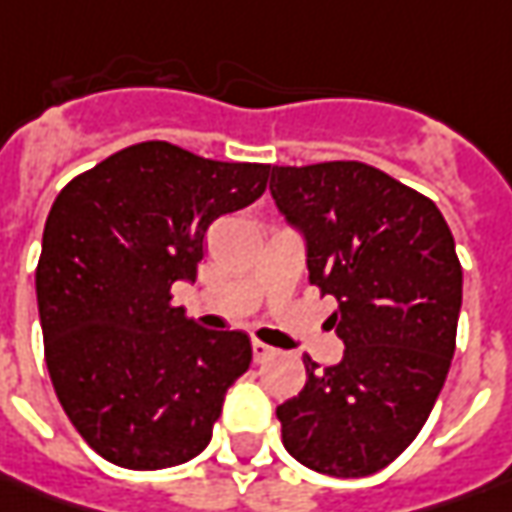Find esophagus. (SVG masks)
<instances>
[{"mask_svg":"<svg viewBox=\"0 0 512 512\" xmlns=\"http://www.w3.org/2000/svg\"><path fill=\"white\" fill-rule=\"evenodd\" d=\"M277 351H274L272 345H266V343H252V357H255V362H266L269 357H274Z\"/></svg>","mask_w":512,"mask_h":512,"instance_id":"obj_1","label":"esophagus"}]
</instances>
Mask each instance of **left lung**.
Instances as JSON below:
<instances>
[{
    "label": "left lung",
    "instance_id": "8db88e82",
    "mask_svg": "<svg viewBox=\"0 0 512 512\" xmlns=\"http://www.w3.org/2000/svg\"><path fill=\"white\" fill-rule=\"evenodd\" d=\"M277 212L306 240L309 283L331 294L345 343L277 405L283 445L317 473L357 479L422 431L448 377L462 266L436 203L360 161L272 167Z\"/></svg>",
    "mask_w": 512,
    "mask_h": 512
}]
</instances>
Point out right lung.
<instances>
[{
	"label": "right lung",
	"instance_id": "add662e5",
	"mask_svg": "<svg viewBox=\"0 0 512 512\" xmlns=\"http://www.w3.org/2000/svg\"><path fill=\"white\" fill-rule=\"evenodd\" d=\"M266 181L269 164L144 141L56 195L36 269L47 371L64 414L107 462L161 470L209 445L252 343L201 328L169 289L195 280L212 221L255 203Z\"/></svg>",
	"mask_w": 512,
	"mask_h": 512
}]
</instances>
